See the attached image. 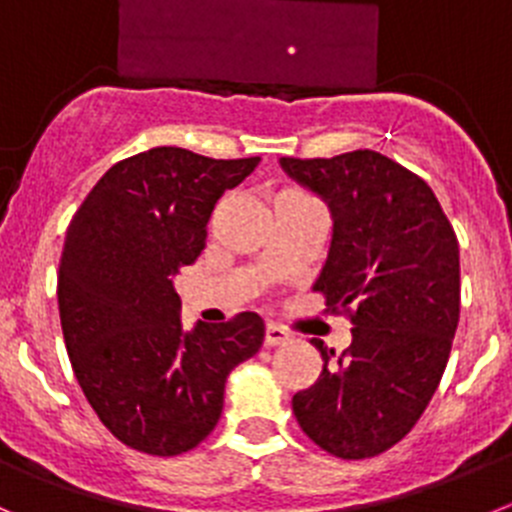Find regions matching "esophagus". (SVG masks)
Returning <instances> with one entry per match:
<instances>
[{
	"label": "esophagus",
	"instance_id": "obj_1",
	"mask_svg": "<svg viewBox=\"0 0 512 512\" xmlns=\"http://www.w3.org/2000/svg\"><path fill=\"white\" fill-rule=\"evenodd\" d=\"M288 342V331L278 324L265 326V347H278V344Z\"/></svg>",
	"mask_w": 512,
	"mask_h": 512
}]
</instances>
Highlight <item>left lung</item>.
Segmentation results:
<instances>
[{"mask_svg": "<svg viewBox=\"0 0 512 512\" xmlns=\"http://www.w3.org/2000/svg\"><path fill=\"white\" fill-rule=\"evenodd\" d=\"M280 165L329 204L334 237L313 290L352 321L342 354L311 339L324 370L293 395V413L334 457H375L416 426L449 362L457 234L428 183L375 150Z\"/></svg>", "mask_w": 512, "mask_h": 512, "instance_id": "8db88e82", "label": "left lung"}]
</instances>
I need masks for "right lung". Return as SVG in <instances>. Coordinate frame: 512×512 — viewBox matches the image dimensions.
<instances>
[{
  "label": "right lung",
  "instance_id": "right-lung-1",
  "mask_svg": "<svg viewBox=\"0 0 512 512\" xmlns=\"http://www.w3.org/2000/svg\"><path fill=\"white\" fill-rule=\"evenodd\" d=\"M257 163L153 147L114 163L68 224L63 339L86 400L130 449L176 457L199 446L222 416L227 375L262 347L252 311L183 331L173 290L206 247L216 201Z\"/></svg>",
  "mask_w": 512,
  "mask_h": 512
}]
</instances>
